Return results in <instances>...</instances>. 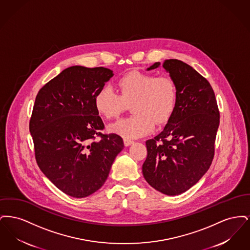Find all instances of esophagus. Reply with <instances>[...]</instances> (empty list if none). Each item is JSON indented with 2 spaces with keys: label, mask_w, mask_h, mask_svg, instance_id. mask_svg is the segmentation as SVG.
<instances>
[{
  "label": "esophagus",
  "mask_w": 250,
  "mask_h": 250,
  "mask_svg": "<svg viewBox=\"0 0 250 250\" xmlns=\"http://www.w3.org/2000/svg\"><path fill=\"white\" fill-rule=\"evenodd\" d=\"M134 142L133 141H131V140H128V139H125L124 140V144H125V146H129L131 144H133Z\"/></svg>",
  "instance_id": "1"
}]
</instances>
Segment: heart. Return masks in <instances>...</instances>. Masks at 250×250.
I'll use <instances>...</instances> for the list:
<instances>
[{
	"label": "heart",
	"mask_w": 250,
	"mask_h": 250,
	"mask_svg": "<svg viewBox=\"0 0 250 250\" xmlns=\"http://www.w3.org/2000/svg\"><path fill=\"white\" fill-rule=\"evenodd\" d=\"M117 93L104 86L95 95L94 103L99 115L106 119L118 117L125 104L134 113L108 126V130L125 139L140 138L154 129L155 124L164 125L173 115L178 101L175 82L167 75L131 71L116 82Z\"/></svg>",
	"instance_id": "obj_1"
}]
</instances>
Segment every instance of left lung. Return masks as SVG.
<instances>
[{
  "label": "left lung",
  "instance_id": "1",
  "mask_svg": "<svg viewBox=\"0 0 250 250\" xmlns=\"http://www.w3.org/2000/svg\"><path fill=\"white\" fill-rule=\"evenodd\" d=\"M159 65L157 62L148 70ZM162 66L176 83L178 101L164 130L146 142L143 173L155 189L175 196L188 190L211 166L219 110L212 86L190 65L169 59Z\"/></svg>",
  "mask_w": 250,
  "mask_h": 250
}]
</instances>
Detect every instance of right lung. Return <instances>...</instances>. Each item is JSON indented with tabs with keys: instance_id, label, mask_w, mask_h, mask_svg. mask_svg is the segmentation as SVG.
Masks as SVG:
<instances>
[{
	"instance_id": "1",
	"label": "right lung",
	"mask_w": 250,
	"mask_h": 250,
	"mask_svg": "<svg viewBox=\"0 0 250 250\" xmlns=\"http://www.w3.org/2000/svg\"><path fill=\"white\" fill-rule=\"evenodd\" d=\"M112 76L105 67L75 65L36 95L29 124L36 163L57 188L74 198L98 190L124 149L119 135L101 132L105 125L94 103ZM96 136L101 140L95 141Z\"/></svg>"
}]
</instances>
